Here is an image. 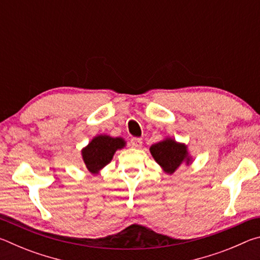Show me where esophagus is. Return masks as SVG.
<instances>
[{
	"label": "esophagus",
	"mask_w": 260,
	"mask_h": 260,
	"mask_svg": "<svg viewBox=\"0 0 260 260\" xmlns=\"http://www.w3.org/2000/svg\"><path fill=\"white\" fill-rule=\"evenodd\" d=\"M131 146L133 148H136V149L141 148V146H142V140H141L140 138H133L131 140Z\"/></svg>",
	"instance_id": "esophagus-1"
}]
</instances>
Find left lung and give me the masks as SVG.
I'll return each mask as SVG.
<instances>
[{"label":"left lung","mask_w":260,"mask_h":260,"mask_svg":"<svg viewBox=\"0 0 260 260\" xmlns=\"http://www.w3.org/2000/svg\"><path fill=\"white\" fill-rule=\"evenodd\" d=\"M150 152L158 164L167 174H173L178 167L186 161L189 164L190 157L187 150V146L177 141L166 138L150 147Z\"/></svg>","instance_id":"1"}]
</instances>
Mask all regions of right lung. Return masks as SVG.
Returning a JSON list of instances; mask_svg holds the SVG:
<instances>
[{"mask_svg":"<svg viewBox=\"0 0 260 260\" xmlns=\"http://www.w3.org/2000/svg\"><path fill=\"white\" fill-rule=\"evenodd\" d=\"M122 138H111L109 135H98L82 149L81 155L87 170L96 174L108 165L118 149L125 147Z\"/></svg>","mask_w":260,"mask_h":260,"instance_id":"obj_1","label":"right lung"}]
</instances>
